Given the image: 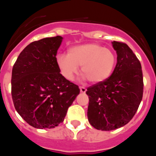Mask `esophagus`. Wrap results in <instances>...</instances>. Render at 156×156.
Wrapping results in <instances>:
<instances>
[{
	"instance_id": "1",
	"label": "esophagus",
	"mask_w": 156,
	"mask_h": 156,
	"mask_svg": "<svg viewBox=\"0 0 156 156\" xmlns=\"http://www.w3.org/2000/svg\"><path fill=\"white\" fill-rule=\"evenodd\" d=\"M80 92H82V93H85V92H86V89L84 87V86H80Z\"/></svg>"
}]
</instances>
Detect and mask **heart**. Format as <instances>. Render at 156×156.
Wrapping results in <instances>:
<instances>
[{
    "mask_svg": "<svg viewBox=\"0 0 156 156\" xmlns=\"http://www.w3.org/2000/svg\"><path fill=\"white\" fill-rule=\"evenodd\" d=\"M116 61L112 51L94 43L74 46L69 49L68 55L57 56L61 74L70 81L78 73L79 66H82V73L92 83L105 81L113 73Z\"/></svg>",
    "mask_w": 156,
    "mask_h": 156,
    "instance_id": "heart-1",
    "label": "heart"
}]
</instances>
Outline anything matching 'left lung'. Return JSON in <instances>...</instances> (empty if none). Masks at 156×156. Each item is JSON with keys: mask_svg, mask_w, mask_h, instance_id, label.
<instances>
[{"mask_svg": "<svg viewBox=\"0 0 156 156\" xmlns=\"http://www.w3.org/2000/svg\"><path fill=\"white\" fill-rule=\"evenodd\" d=\"M117 53L113 73L105 81L89 86L87 117L94 128L113 130L126 125L142 101L143 78L140 61L127 44L112 41Z\"/></svg>", "mask_w": 156, "mask_h": 156, "instance_id": "8db88e82", "label": "left lung"}]
</instances>
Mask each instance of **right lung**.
<instances>
[{
	"label": "right lung",
	"instance_id": "1",
	"mask_svg": "<svg viewBox=\"0 0 156 156\" xmlns=\"http://www.w3.org/2000/svg\"><path fill=\"white\" fill-rule=\"evenodd\" d=\"M62 40L58 35L30 43L13 65V105L24 121L35 128L59 125L80 93L78 86L60 73L56 55Z\"/></svg>",
	"mask_w": 156,
	"mask_h": 156
}]
</instances>
